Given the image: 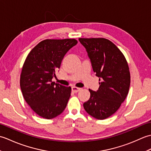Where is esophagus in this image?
<instances>
[{
	"instance_id": "esophagus-1",
	"label": "esophagus",
	"mask_w": 151,
	"mask_h": 151,
	"mask_svg": "<svg viewBox=\"0 0 151 151\" xmlns=\"http://www.w3.org/2000/svg\"><path fill=\"white\" fill-rule=\"evenodd\" d=\"M81 88L75 87V86H73V87H72V91L74 93H77L80 90H81Z\"/></svg>"
}]
</instances>
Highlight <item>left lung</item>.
<instances>
[{
	"mask_svg": "<svg viewBox=\"0 0 151 151\" xmlns=\"http://www.w3.org/2000/svg\"><path fill=\"white\" fill-rule=\"evenodd\" d=\"M78 40L87 50L96 76L102 81L97 91L89 89L90 97L83 106L92 117L105 119L117 111L129 93V67L124 54L109 40L103 37Z\"/></svg>",
	"mask_w": 151,
	"mask_h": 151,
	"instance_id": "obj_1",
	"label": "left lung"
}]
</instances>
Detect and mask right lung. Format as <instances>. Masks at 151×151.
I'll return each instance as SVG.
<instances>
[{"mask_svg":"<svg viewBox=\"0 0 151 151\" xmlns=\"http://www.w3.org/2000/svg\"><path fill=\"white\" fill-rule=\"evenodd\" d=\"M75 39L41 41L31 50L22 67L20 86L25 101L39 116L50 119L66 108L71 88L52 82Z\"/></svg>","mask_w":151,"mask_h":151,"instance_id":"1","label":"right lung"}]
</instances>
